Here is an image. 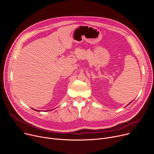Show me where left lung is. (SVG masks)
<instances>
[{
	"mask_svg": "<svg viewBox=\"0 0 154 154\" xmlns=\"http://www.w3.org/2000/svg\"><path fill=\"white\" fill-rule=\"evenodd\" d=\"M132 102H130V103H128V105H127V106H128V105H129V104H130V103H132Z\"/></svg>",
	"mask_w": 154,
	"mask_h": 154,
	"instance_id": "1",
	"label": "left lung"
}]
</instances>
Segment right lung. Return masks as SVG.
Returning <instances> with one entry per match:
<instances>
[{
    "label": "right lung",
    "instance_id": "add662e5",
    "mask_svg": "<svg viewBox=\"0 0 154 154\" xmlns=\"http://www.w3.org/2000/svg\"><path fill=\"white\" fill-rule=\"evenodd\" d=\"M34 110H35V111H38L37 110H35V109H34Z\"/></svg>",
    "mask_w": 154,
    "mask_h": 154
}]
</instances>
